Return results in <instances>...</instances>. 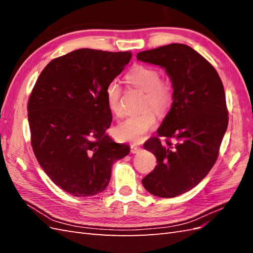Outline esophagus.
I'll list each match as a JSON object with an SVG mask.
<instances>
[{
	"mask_svg": "<svg viewBox=\"0 0 253 253\" xmlns=\"http://www.w3.org/2000/svg\"><path fill=\"white\" fill-rule=\"evenodd\" d=\"M130 151H131V153H133V154L139 153V152L141 151V147L136 146V144H132V146L130 147Z\"/></svg>",
	"mask_w": 253,
	"mask_h": 253,
	"instance_id": "esophagus-1",
	"label": "esophagus"
}]
</instances>
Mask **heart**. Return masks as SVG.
<instances>
[{
	"instance_id": "1",
	"label": "heart",
	"mask_w": 253,
	"mask_h": 253,
	"mask_svg": "<svg viewBox=\"0 0 253 253\" xmlns=\"http://www.w3.org/2000/svg\"><path fill=\"white\" fill-rule=\"evenodd\" d=\"M126 79L133 87L146 92L144 109H149L151 106L158 115H164L168 113L173 103V89L168 82L160 79V73L157 69L146 65H136L126 75ZM104 94L109 110L113 114L121 115L123 107L121 103L122 88L120 83L117 80L110 82L105 87ZM153 111L147 110L139 115L126 117L114 127L113 135L120 141L141 142L147 133L153 129L157 123V116Z\"/></svg>"
}]
</instances>
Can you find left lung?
<instances>
[{
  "label": "left lung",
  "mask_w": 253,
  "mask_h": 253,
  "mask_svg": "<svg viewBox=\"0 0 253 253\" xmlns=\"http://www.w3.org/2000/svg\"><path fill=\"white\" fill-rule=\"evenodd\" d=\"M137 60L164 68L173 87V103L158 133L175 143L155 137L143 144L158 165L142 185L154 196L174 198L196 187L215 163L228 125L224 87L215 68L185 44L139 52Z\"/></svg>",
  "instance_id": "8db88e82"
}]
</instances>
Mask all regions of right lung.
<instances>
[{
	"mask_svg": "<svg viewBox=\"0 0 253 253\" xmlns=\"http://www.w3.org/2000/svg\"><path fill=\"white\" fill-rule=\"evenodd\" d=\"M130 58L128 51H73L47 64L30 94L36 158L50 179L74 197L105 190L113 164L130 151L105 133L112 112L104 94Z\"/></svg>",
	"mask_w": 253,
	"mask_h": 253,
	"instance_id": "obj_1",
	"label": "right lung"
}]
</instances>
